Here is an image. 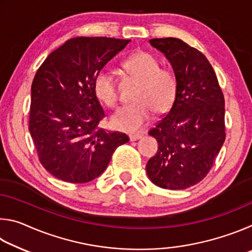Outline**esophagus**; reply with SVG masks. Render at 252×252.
Masks as SVG:
<instances>
[{"instance_id":"34e87169","label":"esophagus","mask_w":252,"mask_h":252,"mask_svg":"<svg viewBox=\"0 0 252 252\" xmlns=\"http://www.w3.org/2000/svg\"><path fill=\"white\" fill-rule=\"evenodd\" d=\"M129 138H130V141H136V140L142 138V134H130Z\"/></svg>"}]
</instances>
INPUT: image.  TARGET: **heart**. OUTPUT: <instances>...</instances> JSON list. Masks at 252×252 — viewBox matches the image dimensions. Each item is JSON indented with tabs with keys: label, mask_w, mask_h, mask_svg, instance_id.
Here are the masks:
<instances>
[{
	"label": "heart",
	"mask_w": 252,
	"mask_h": 252,
	"mask_svg": "<svg viewBox=\"0 0 252 252\" xmlns=\"http://www.w3.org/2000/svg\"><path fill=\"white\" fill-rule=\"evenodd\" d=\"M127 73L139 81L133 100L123 105L111 118L118 130L135 132L147 125L152 112L164 113L171 108L177 94V80L170 70L160 69L155 55L138 51L123 62ZM93 91L102 103L114 106L118 102V89L114 75L109 70L99 71L93 80Z\"/></svg>",
	"instance_id": "b5f03b06"
}]
</instances>
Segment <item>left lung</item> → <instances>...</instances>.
I'll return each instance as SVG.
<instances>
[{"label":"left lung","instance_id":"8db88e82","mask_svg":"<svg viewBox=\"0 0 252 252\" xmlns=\"http://www.w3.org/2000/svg\"><path fill=\"white\" fill-rule=\"evenodd\" d=\"M149 43L171 64L177 94L169 112L149 131L159 147L148 161L147 173L163 189H187L207 176L224 142V97L200 51L176 37Z\"/></svg>","mask_w":252,"mask_h":252}]
</instances>
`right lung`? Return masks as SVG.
Segmentation results:
<instances>
[{
    "label": "right lung",
    "mask_w": 252,
    "mask_h": 252,
    "mask_svg": "<svg viewBox=\"0 0 252 252\" xmlns=\"http://www.w3.org/2000/svg\"><path fill=\"white\" fill-rule=\"evenodd\" d=\"M129 42L73 37L50 53L34 76L29 130L42 165L60 180H94L129 141L125 133L97 127L105 116L93 91L97 72Z\"/></svg>",
    "instance_id": "obj_1"
}]
</instances>
